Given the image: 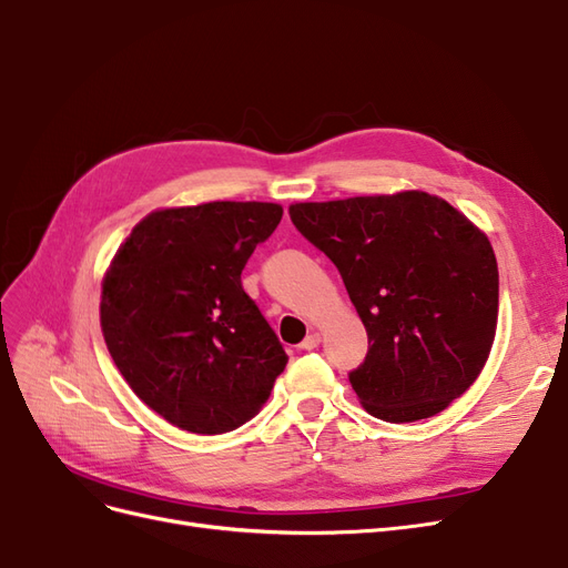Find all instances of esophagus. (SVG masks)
<instances>
[{"label": "esophagus", "mask_w": 568, "mask_h": 568, "mask_svg": "<svg viewBox=\"0 0 568 568\" xmlns=\"http://www.w3.org/2000/svg\"><path fill=\"white\" fill-rule=\"evenodd\" d=\"M317 346H320V334L313 332V334H307L305 341L301 343V351H315Z\"/></svg>", "instance_id": "esophagus-1"}]
</instances>
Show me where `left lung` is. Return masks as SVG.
Returning <instances> with one entry per match:
<instances>
[{"label":"left lung","instance_id":"1","mask_svg":"<svg viewBox=\"0 0 568 568\" xmlns=\"http://www.w3.org/2000/svg\"><path fill=\"white\" fill-rule=\"evenodd\" d=\"M341 272L372 346L348 379L372 417H434L484 369L497 326L495 253L448 201L426 192L288 209Z\"/></svg>","mask_w":568,"mask_h":568}]
</instances>
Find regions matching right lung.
<instances>
[{
	"mask_svg": "<svg viewBox=\"0 0 568 568\" xmlns=\"http://www.w3.org/2000/svg\"><path fill=\"white\" fill-rule=\"evenodd\" d=\"M282 205L213 201L146 215L113 257L101 332L130 388L192 434H225L270 398L288 357L242 286Z\"/></svg>",
	"mask_w": 568,
	"mask_h": 568,
	"instance_id": "add662e5",
	"label": "right lung"
}]
</instances>
